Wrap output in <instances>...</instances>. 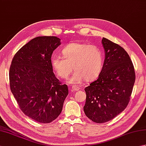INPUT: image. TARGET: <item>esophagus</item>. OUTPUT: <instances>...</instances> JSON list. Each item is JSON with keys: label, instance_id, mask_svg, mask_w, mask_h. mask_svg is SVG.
I'll list each match as a JSON object with an SVG mask.
<instances>
[{"label": "esophagus", "instance_id": "esophagus-1", "mask_svg": "<svg viewBox=\"0 0 146 146\" xmlns=\"http://www.w3.org/2000/svg\"><path fill=\"white\" fill-rule=\"evenodd\" d=\"M80 89H81V88L78 87V86H75V85H74V86H72V87H71V90L73 91V92H76L77 90H79Z\"/></svg>", "mask_w": 146, "mask_h": 146}]
</instances>
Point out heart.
<instances>
[{"label":"heart","mask_w":146,"mask_h":146,"mask_svg":"<svg viewBox=\"0 0 146 146\" xmlns=\"http://www.w3.org/2000/svg\"><path fill=\"white\" fill-rule=\"evenodd\" d=\"M62 56L53 55L51 58L52 68L58 76L66 79L73 70L70 79L71 84H80L96 79L100 75L104 64V56L100 48L86 43L72 42L61 50Z\"/></svg>","instance_id":"1"}]
</instances>
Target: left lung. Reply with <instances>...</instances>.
Returning <instances> with one entry per match:
<instances>
[{
  "instance_id": "obj_1",
  "label": "left lung",
  "mask_w": 146,
  "mask_h": 146,
  "mask_svg": "<svg viewBox=\"0 0 146 146\" xmlns=\"http://www.w3.org/2000/svg\"><path fill=\"white\" fill-rule=\"evenodd\" d=\"M105 60L98 78L85 88V113L96 123L108 122L125 109L135 80L134 65L119 44L103 38Z\"/></svg>"
}]
</instances>
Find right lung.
Masks as SVG:
<instances>
[{"mask_svg": "<svg viewBox=\"0 0 146 146\" xmlns=\"http://www.w3.org/2000/svg\"><path fill=\"white\" fill-rule=\"evenodd\" d=\"M61 44L56 36L31 40L12 59L9 70L11 90L21 110L31 119L50 123L60 115L68 95L52 71V52Z\"/></svg>", "mask_w": 146, "mask_h": 146, "instance_id": "obj_1", "label": "right lung"}]
</instances>
